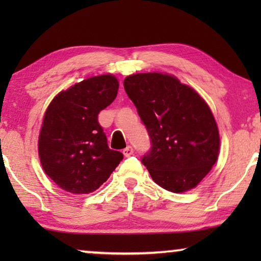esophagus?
Listing matches in <instances>:
<instances>
[{
  "label": "esophagus",
  "instance_id": "34e87169",
  "mask_svg": "<svg viewBox=\"0 0 261 261\" xmlns=\"http://www.w3.org/2000/svg\"><path fill=\"white\" fill-rule=\"evenodd\" d=\"M133 152L134 151H133V148H132V146H127V147L122 151L124 156H130L132 154H133Z\"/></svg>",
  "mask_w": 261,
  "mask_h": 261
}]
</instances>
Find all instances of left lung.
Returning a JSON list of instances; mask_svg holds the SVG:
<instances>
[{"mask_svg":"<svg viewBox=\"0 0 261 261\" xmlns=\"http://www.w3.org/2000/svg\"><path fill=\"white\" fill-rule=\"evenodd\" d=\"M123 87L151 139L141 162L152 179L177 194L197 187L219 156V129L209 106L171 74H130Z\"/></svg>","mask_w":261,"mask_h":261,"instance_id":"1","label":"left lung"}]
</instances>
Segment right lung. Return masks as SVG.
Instances as JSON below:
<instances>
[{
  "mask_svg": "<svg viewBox=\"0 0 261 261\" xmlns=\"http://www.w3.org/2000/svg\"><path fill=\"white\" fill-rule=\"evenodd\" d=\"M113 74L87 78L60 91L46 109L38 151L45 173L63 190L89 194L101 187L123 154L108 147L98 114L115 99Z\"/></svg>",
  "mask_w": 261,
  "mask_h": 261,
  "instance_id": "add662e5",
  "label": "right lung"
}]
</instances>
